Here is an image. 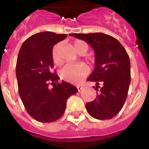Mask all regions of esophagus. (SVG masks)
Wrapping results in <instances>:
<instances>
[{
  "instance_id": "34e87169",
  "label": "esophagus",
  "mask_w": 149,
  "mask_h": 149,
  "mask_svg": "<svg viewBox=\"0 0 149 149\" xmlns=\"http://www.w3.org/2000/svg\"><path fill=\"white\" fill-rule=\"evenodd\" d=\"M77 89H78V91H81L84 87H83L82 86H80V85H78V86H77Z\"/></svg>"
}]
</instances>
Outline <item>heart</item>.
Segmentation results:
<instances>
[{
    "instance_id": "1",
    "label": "heart",
    "mask_w": 149,
    "mask_h": 149,
    "mask_svg": "<svg viewBox=\"0 0 149 149\" xmlns=\"http://www.w3.org/2000/svg\"><path fill=\"white\" fill-rule=\"evenodd\" d=\"M60 44H56L54 46L52 49V58L56 64H60V59L59 56V49ZM87 43L82 40H76L74 42V48L77 53L81 51L86 52L88 50ZM89 72V67L84 63H76V64H67L60 71L62 77L70 81V82H77L81 78L86 75Z\"/></svg>"
}]
</instances>
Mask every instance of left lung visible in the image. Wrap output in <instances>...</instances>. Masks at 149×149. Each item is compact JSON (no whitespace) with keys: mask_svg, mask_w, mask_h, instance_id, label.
Here are the masks:
<instances>
[{"mask_svg":"<svg viewBox=\"0 0 149 149\" xmlns=\"http://www.w3.org/2000/svg\"><path fill=\"white\" fill-rule=\"evenodd\" d=\"M85 41L95 51V68L87 81L96 83L99 94L94 101L86 104L91 116L100 120L110 119L122 110L131 83L130 59L122 45L110 35L72 33Z\"/></svg>","mask_w":149,"mask_h":149,"instance_id":"obj_1","label":"left lung"}]
</instances>
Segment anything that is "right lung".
<instances>
[{
    "label": "right lung",
    "mask_w": 149,
    "mask_h": 149,
    "mask_svg": "<svg viewBox=\"0 0 149 149\" xmlns=\"http://www.w3.org/2000/svg\"><path fill=\"white\" fill-rule=\"evenodd\" d=\"M66 34L52 32L36 33L22 44L16 63L18 93L29 115L43 123L59 119L65 112L66 101L78 92L72 84L58 83L52 72L54 45L66 38ZM56 84L52 89L49 85Z\"/></svg>",
    "instance_id": "1"
}]
</instances>
